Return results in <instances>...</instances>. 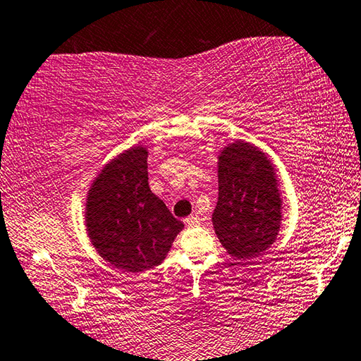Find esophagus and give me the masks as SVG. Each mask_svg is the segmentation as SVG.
<instances>
[{
    "instance_id": "obj_1",
    "label": "esophagus",
    "mask_w": 361,
    "mask_h": 361,
    "mask_svg": "<svg viewBox=\"0 0 361 361\" xmlns=\"http://www.w3.org/2000/svg\"><path fill=\"white\" fill-rule=\"evenodd\" d=\"M200 216L198 214H190L188 216V218H185V226H188V227H195V226H198L200 224Z\"/></svg>"
}]
</instances>
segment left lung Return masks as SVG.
Listing matches in <instances>:
<instances>
[{"label":"left lung","instance_id":"obj_1","mask_svg":"<svg viewBox=\"0 0 361 361\" xmlns=\"http://www.w3.org/2000/svg\"><path fill=\"white\" fill-rule=\"evenodd\" d=\"M218 190L216 235L232 258L250 262L281 231L282 198L273 159L247 140L227 143L218 153Z\"/></svg>","mask_w":361,"mask_h":361}]
</instances>
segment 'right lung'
<instances>
[{
	"mask_svg": "<svg viewBox=\"0 0 361 361\" xmlns=\"http://www.w3.org/2000/svg\"><path fill=\"white\" fill-rule=\"evenodd\" d=\"M148 148L134 145L104 163L88 187L85 231L103 259L126 273L164 262L184 229L148 185Z\"/></svg>",
	"mask_w": 361,
	"mask_h": 361,
	"instance_id": "1",
	"label": "right lung"
}]
</instances>
